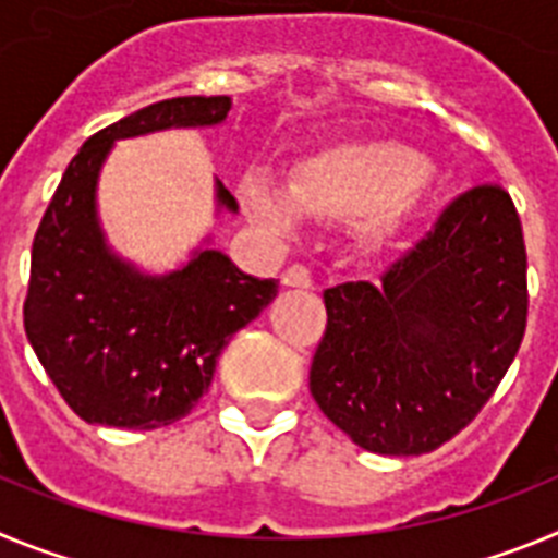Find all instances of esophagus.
Returning <instances> with one entry per match:
<instances>
[{
    "label": "esophagus",
    "mask_w": 558,
    "mask_h": 558,
    "mask_svg": "<svg viewBox=\"0 0 558 558\" xmlns=\"http://www.w3.org/2000/svg\"><path fill=\"white\" fill-rule=\"evenodd\" d=\"M282 284L284 288H313V276H310V270L304 268V265H290L288 270L282 274Z\"/></svg>",
    "instance_id": "obj_1"
}]
</instances>
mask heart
Instances as JSON below:
<instances>
[{"mask_svg":"<svg viewBox=\"0 0 558 558\" xmlns=\"http://www.w3.org/2000/svg\"><path fill=\"white\" fill-rule=\"evenodd\" d=\"M433 165L397 142H340L295 165L290 184L251 172L240 184V204L251 223L274 236H290L310 218L366 223L368 243L383 245L397 229Z\"/></svg>","mask_w":558,"mask_h":558,"instance_id":"heart-1","label":"heart"}]
</instances>
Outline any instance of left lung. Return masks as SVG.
<instances>
[{
    "instance_id": "1",
    "label": "left lung",
    "mask_w": 558,
    "mask_h": 558,
    "mask_svg": "<svg viewBox=\"0 0 558 558\" xmlns=\"http://www.w3.org/2000/svg\"><path fill=\"white\" fill-rule=\"evenodd\" d=\"M525 243L509 192L483 184L379 282L324 290L327 332L310 393L335 427L379 456H422L489 402L525 335Z\"/></svg>"
}]
</instances>
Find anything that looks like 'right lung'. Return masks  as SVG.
Returning a JSON list of instances; mask_svg holds the SVG:
<instances>
[{
  "instance_id": "add662e5",
  "label": "right lung",
  "mask_w": 558,
  "mask_h": 558,
  "mask_svg": "<svg viewBox=\"0 0 558 558\" xmlns=\"http://www.w3.org/2000/svg\"><path fill=\"white\" fill-rule=\"evenodd\" d=\"M231 97H172L88 136L33 240L24 332L66 405L88 425L156 430L195 408L236 329L276 299V279L243 274L201 245L179 270L145 274L108 245L97 181L117 140L211 128ZM218 211L236 201L215 181ZM209 243V236H206Z\"/></svg>"
}]
</instances>
